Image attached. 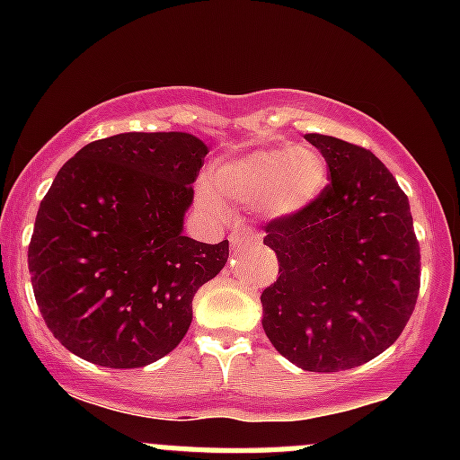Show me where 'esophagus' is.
Instances as JSON below:
<instances>
[{
  "label": "esophagus",
  "instance_id": "obj_1",
  "mask_svg": "<svg viewBox=\"0 0 460 460\" xmlns=\"http://www.w3.org/2000/svg\"><path fill=\"white\" fill-rule=\"evenodd\" d=\"M229 243L234 249H240V247H247V244H253L258 243V234L252 229H234L229 235Z\"/></svg>",
  "mask_w": 460,
  "mask_h": 460
}]
</instances>
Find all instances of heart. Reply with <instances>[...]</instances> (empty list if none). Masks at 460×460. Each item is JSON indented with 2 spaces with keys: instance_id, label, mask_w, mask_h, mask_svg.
Instances as JSON below:
<instances>
[{
  "instance_id": "heart-1",
  "label": "heart",
  "mask_w": 460,
  "mask_h": 460,
  "mask_svg": "<svg viewBox=\"0 0 460 460\" xmlns=\"http://www.w3.org/2000/svg\"><path fill=\"white\" fill-rule=\"evenodd\" d=\"M329 182L327 160L309 146L260 148L216 166L211 180H200L198 198L220 207L217 188L226 200L258 207L273 220L294 217L323 196Z\"/></svg>"
}]
</instances>
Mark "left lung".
I'll use <instances>...</instances> for the list:
<instances>
[{"instance_id": "1", "label": "left lung", "mask_w": 460, "mask_h": 460, "mask_svg": "<svg viewBox=\"0 0 460 460\" xmlns=\"http://www.w3.org/2000/svg\"><path fill=\"white\" fill-rule=\"evenodd\" d=\"M305 140L332 182L303 213L264 229L280 276L260 296L262 329L305 372H342L401 336L419 298L420 249L410 200L372 151L318 133Z\"/></svg>"}]
</instances>
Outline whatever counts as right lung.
<instances>
[{
  "label": "right lung",
  "mask_w": 460,
  "mask_h": 460,
  "mask_svg": "<svg viewBox=\"0 0 460 460\" xmlns=\"http://www.w3.org/2000/svg\"><path fill=\"white\" fill-rule=\"evenodd\" d=\"M207 153L191 133H119L58 171L37 211L29 271L46 327L68 351L133 369L180 345L193 296L229 258V240L182 234Z\"/></svg>",
  "instance_id": "1"
}]
</instances>
